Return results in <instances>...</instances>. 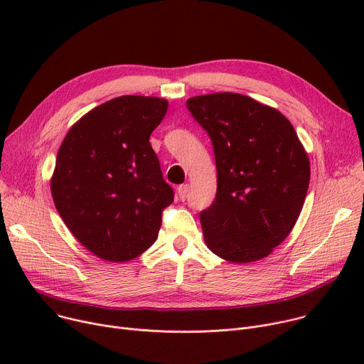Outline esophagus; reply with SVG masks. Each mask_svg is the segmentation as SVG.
<instances>
[{"label":"esophagus","mask_w":364,"mask_h":364,"mask_svg":"<svg viewBox=\"0 0 364 364\" xmlns=\"http://www.w3.org/2000/svg\"><path fill=\"white\" fill-rule=\"evenodd\" d=\"M178 196H180V200H186L187 196H188V184H181L178 188Z\"/></svg>","instance_id":"obj_1"}]
</instances>
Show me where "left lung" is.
<instances>
[{
  "mask_svg": "<svg viewBox=\"0 0 364 364\" xmlns=\"http://www.w3.org/2000/svg\"><path fill=\"white\" fill-rule=\"evenodd\" d=\"M187 109L211 137L217 196L200 213L205 243L230 262L270 255L289 236L310 184V159L292 124L237 92L190 97Z\"/></svg>",
  "mask_w": 364,
  "mask_h": 364,
  "instance_id": "1",
  "label": "left lung"
}]
</instances>
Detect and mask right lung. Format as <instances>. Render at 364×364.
<instances>
[{
  "label": "right lung",
  "mask_w": 364,
  "mask_h": 364,
  "mask_svg": "<svg viewBox=\"0 0 364 364\" xmlns=\"http://www.w3.org/2000/svg\"><path fill=\"white\" fill-rule=\"evenodd\" d=\"M168 102L121 95L72 125L57 151L51 196L70 233L105 261L125 262L158 239L174 192L149 137Z\"/></svg>",
  "instance_id": "obj_1"
}]
</instances>
